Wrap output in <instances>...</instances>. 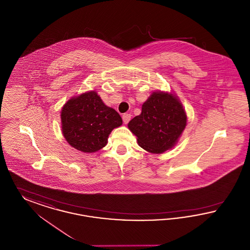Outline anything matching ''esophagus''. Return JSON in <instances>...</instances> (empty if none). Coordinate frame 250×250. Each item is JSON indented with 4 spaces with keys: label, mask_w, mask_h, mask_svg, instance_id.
<instances>
[{
    "label": "esophagus",
    "mask_w": 250,
    "mask_h": 250,
    "mask_svg": "<svg viewBox=\"0 0 250 250\" xmlns=\"http://www.w3.org/2000/svg\"><path fill=\"white\" fill-rule=\"evenodd\" d=\"M130 119H131V114H129V113H125V114L123 115V121H124V123H125V125L128 124Z\"/></svg>",
    "instance_id": "34e87169"
}]
</instances>
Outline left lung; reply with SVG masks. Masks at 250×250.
Returning <instances> with one entry per match:
<instances>
[{"mask_svg": "<svg viewBox=\"0 0 250 250\" xmlns=\"http://www.w3.org/2000/svg\"><path fill=\"white\" fill-rule=\"evenodd\" d=\"M187 116L179 100L172 94L153 92L142 105L139 116L128 123L140 147L152 153L171 149L186 126Z\"/></svg>", "mask_w": 250, "mask_h": 250, "instance_id": "left-lung-1", "label": "left lung"}]
</instances>
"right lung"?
Listing matches in <instances>:
<instances>
[{
    "mask_svg": "<svg viewBox=\"0 0 250 250\" xmlns=\"http://www.w3.org/2000/svg\"><path fill=\"white\" fill-rule=\"evenodd\" d=\"M62 132L70 146L95 152L106 146L113 128L123 123L119 113L107 107L95 91L69 100L61 110Z\"/></svg>",
    "mask_w": 250,
    "mask_h": 250,
    "instance_id": "right-lung-1",
    "label": "right lung"
}]
</instances>
